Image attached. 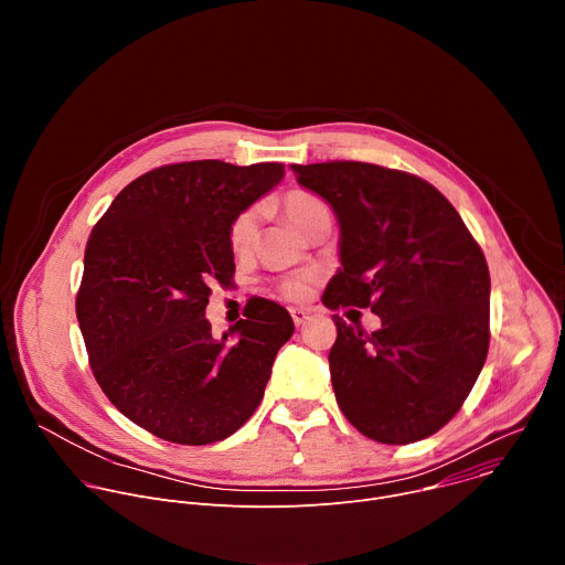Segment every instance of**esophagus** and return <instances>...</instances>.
<instances>
[{
    "label": "esophagus",
    "mask_w": 565,
    "mask_h": 565,
    "mask_svg": "<svg viewBox=\"0 0 565 565\" xmlns=\"http://www.w3.org/2000/svg\"><path fill=\"white\" fill-rule=\"evenodd\" d=\"M290 315H292V321H295L297 329L303 327L308 321V310H303V308H290Z\"/></svg>",
    "instance_id": "1"
}]
</instances>
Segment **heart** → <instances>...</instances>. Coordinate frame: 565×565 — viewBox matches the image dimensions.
I'll list each match as a JSON object with an SVG mask.
<instances>
[{"mask_svg": "<svg viewBox=\"0 0 565 565\" xmlns=\"http://www.w3.org/2000/svg\"><path fill=\"white\" fill-rule=\"evenodd\" d=\"M284 214L290 218V223L301 230L303 234H308L317 221H321L324 216H329V207L327 203L321 201L317 194L306 192V190H295L288 192L281 201ZM257 225H259V214L257 210H246L241 212L227 230V241L230 248L236 255H246L253 250L255 241H257ZM281 292L290 299H299L306 295V279L303 277H290L281 284Z\"/></svg>", "mask_w": 565, "mask_h": 565, "instance_id": "obj_1", "label": "heart"}]
</instances>
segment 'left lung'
I'll return each mask as SVG.
<instances>
[{
    "label": "left lung",
    "instance_id": "obj_1",
    "mask_svg": "<svg viewBox=\"0 0 565 565\" xmlns=\"http://www.w3.org/2000/svg\"><path fill=\"white\" fill-rule=\"evenodd\" d=\"M340 223L324 301L371 308L366 335L333 315V391L366 438L409 445L462 407L490 347V270L454 205L427 181L355 160L290 166Z\"/></svg>",
    "mask_w": 565,
    "mask_h": 565
}]
</instances>
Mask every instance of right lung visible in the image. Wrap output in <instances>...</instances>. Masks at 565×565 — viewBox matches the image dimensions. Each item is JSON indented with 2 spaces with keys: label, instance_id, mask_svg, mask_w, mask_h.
Instances as JSON below:
<instances>
[{
  "label": "right lung",
  "instance_id": "add662e5",
  "mask_svg": "<svg viewBox=\"0 0 565 565\" xmlns=\"http://www.w3.org/2000/svg\"><path fill=\"white\" fill-rule=\"evenodd\" d=\"M281 179L279 163L166 166L131 181L92 230L77 324L111 405L158 438L210 445L259 407L292 317L257 299L218 340L205 306L234 275L230 223Z\"/></svg>",
  "mask_w": 565,
  "mask_h": 565
}]
</instances>
